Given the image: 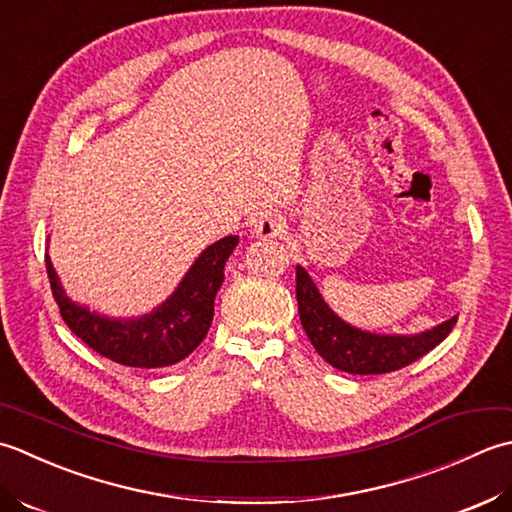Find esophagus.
<instances>
[{"mask_svg":"<svg viewBox=\"0 0 512 512\" xmlns=\"http://www.w3.org/2000/svg\"><path fill=\"white\" fill-rule=\"evenodd\" d=\"M283 229H285L283 216L274 214V212L260 214V216L256 218V223H254V234H256L258 238H265V241H269V238L280 236V234H283Z\"/></svg>","mask_w":512,"mask_h":512,"instance_id":"34e87169","label":"esophagus"}]
</instances>
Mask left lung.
I'll return each mask as SVG.
<instances>
[{
  "instance_id": "left-lung-1",
  "label": "left lung",
  "mask_w": 512,
  "mask_h": 512,
  "mask_svg": "<svg viewBox=\"0 0 512 512\" xmlns=\"http://www.w3.org/2000/svg\"><path fill=\"white\" fill-rule=\"evenodd\" d=\"M296 298L302 329L314 349L333 369L353 375L391 373L420 360L451 333L457 322V318H451L415 336H382L362 331L333 314L314 280L300 265L296 267Z\"/></svg>"
}]
</instances>
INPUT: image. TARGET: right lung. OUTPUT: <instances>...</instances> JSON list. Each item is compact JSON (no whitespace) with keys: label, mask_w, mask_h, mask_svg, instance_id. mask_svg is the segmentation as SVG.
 <instances>
[{"label":"right lung","mask_w":512,"mask_h":512,"mask_svg":"<svg viewBox=\"0 0 512 512\" xmlns=\"http://www.w3.org/2000/svg\"><path fill=\"white\" fill-rule=\"evenodd\" d=\"M238 236H225L194 260L174 294L152 314L130 320L99 316L72 302L46 254V271L61 318L70 331L103 358L137 369H161L185 360L203 342L214 318V298L225 280V263Z\"/></svg>","instance_id":"1"}]
</instances>
